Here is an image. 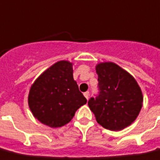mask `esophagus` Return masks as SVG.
Segmentation results:
<instances>
[{"mask_svg":"<svg viewBox=\"0 0 160 160\" xmlns=\"http://www.w3.org/2000/svg\"><path fill=\"white\" fill-rule=\"evenodd\" d=\"M83 94L84 96H85V98L87 99H88V98H89V92H85Z\"/></svg>","mask_w":160,"mask_h":160,"instance_id":"1","label":"esophagus"}]
</instances>
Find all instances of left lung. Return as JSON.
I'll use <instances>...</instances> for the list:
<instances>
[{"instance_id": "1", "label": "left lung", "mask_w": 160, "mask_h": 160, "mask_svg": "<svg viewBox=\"0 0 160 160\" xmlns=\"http://www.w3.org/2000/svg\"><path fill=\"white\" fill-rule=\"evenodd\" d=\"M99 95L88 101L89 108L101 127L121 131L137 119L143 106V94L137 80L131 73L111 61L95 67Z\"/></svg>"}]
</instances>
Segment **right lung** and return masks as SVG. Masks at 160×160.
Instances as JSON below:
<instances>
[{
  "label": "right lung",
  "instance_id": "1",
  "mask_svg": "<svg viewBox=\"0 0 160 160\" xmlns=\"http://www.w3.org/2000/svg\"><path fill=\"white\" fill-rule=\"evenodd\" d=\"M72 63L59 61L38 77L28 93V107L33 117L51 128L69 123L87 99L73 80Z\"/></svg>",
  "mask_w": 160,
  "mask_h": 160
}]
</instances>
